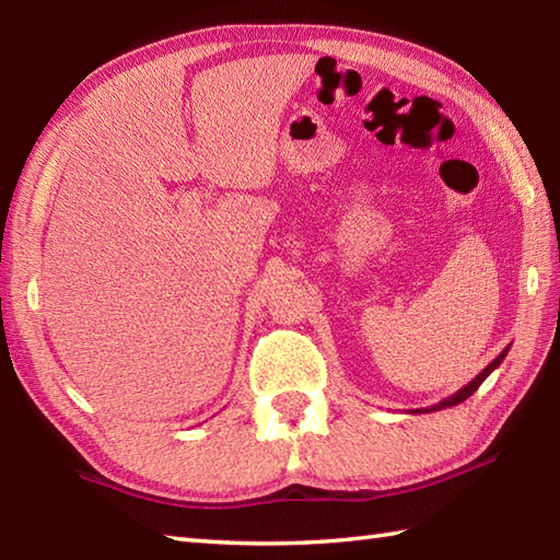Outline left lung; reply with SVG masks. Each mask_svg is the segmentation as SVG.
<instances>
[{"mask_svg":"<svg viewBox=\"0 0 560 560\" xmlns=\"http://www.w3.org/2000/svg\"><path fill=\"white\" fill-rule=\"evenodd\" d=\"M508 351H510V347L508 349H503L501 353H498L495 355V359L489 363V365H486L483 368V371L477 375V377H474L471 380V383H467V385H464L462 389H457L455 392V395H450V397H445L443 401H438V404H433V407H425V409H416V411H411V413H431V411H440V409H450V407H457V404L459 401H464V399H469L471 395H474V392H477L479 389V385L483 383V380L486 377H489L493 371H495V368L498 365H501L503 363V359H505V355H508Z\"/></svg>","mask_w":560,"mask_h":560,"instance_id":"obj_1","label":"left lung"}]
</instances>
